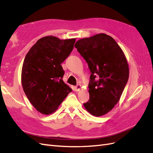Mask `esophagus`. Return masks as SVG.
<instances>
[{
    "label": "esophagus",
    "mask_w": 153,
    "mask_h": 153,
    "mask_svg": "<svg viewBox=\"0 0 153 153\" xmlns=\"http://www.w3.org/2000/svg\"><path fill=\"white\" fill-rule=\"evenodd\" d=\"M81 87H82V86H81V85H80V84H78L76 86H75V91H79L80 90V89H81Z\"/></svg>",
    "instance_id": "esophagus-1"
}]
</instances>
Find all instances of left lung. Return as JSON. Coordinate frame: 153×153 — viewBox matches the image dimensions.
<instances>
[{"mask_svg":"<svg viewBox=\"0 0 153 153\" xmlns=\"http://www.w3.org/2000/svg\"><path fill=\"white\" fill-rule=\"evenodd\" d=\"M75 47L91 72L90 98L84 106L91 114L102 116L119 102L127 84L129 66L126 58L114 38L103 33L79 39Z\"/></svg>","mask_w":153,"mask_h":153,"instance_id":"left-lung-1","label":"left lung"}]
</instances>
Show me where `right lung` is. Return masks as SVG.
Returning <instances> with one entry per match:
<instances>
[{
  "instance_id": "add662e5",
  "label": "right lung",
  "mask_w": 153,
  "mask_h": 153,
  "mask_svg": "<svg viewBox=\"0 0 153 153\" xmlns=\"http://www.w3.org/2000/svg\"><path fill=\"white\" fill-rule=\"evenodd\" d=\"M76 39L45 36L27 53L22 70L23 89L40 113H53L72 89L64 82L61 65L71 53Z\"/></svg>"
}]
</instances>
